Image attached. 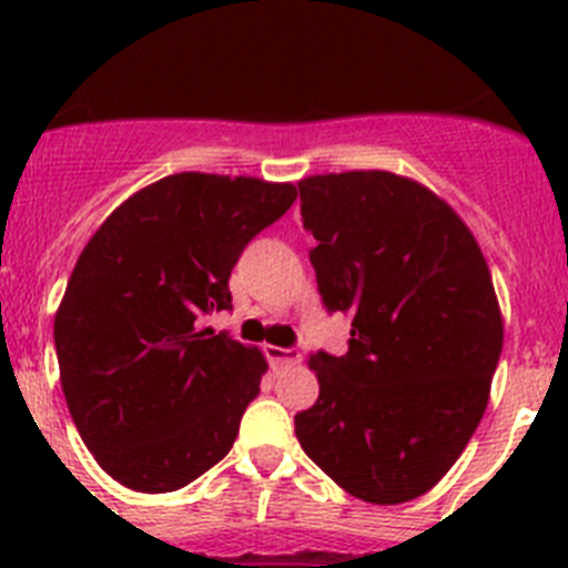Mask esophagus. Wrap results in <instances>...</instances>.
I'll use <instances>...</instances> for the list:
<instances>
[{
    "instance_id": "34e87169",
    "label": "esophagus",
    "mask_w": 568,
    "mask_h": 568,
    "mask_svg": "<svg viewBox=\"0 0 568 568\" xmlns=\"http://www.w3.org/2000/svg\"><path fill=\"white\" fill-rule=\"evenodd\" d=\"M264 355H267V361L273 366H295V364H301V353H298V349H284V346L267 344V346H264Z\"/></svg>"
}]
</instances>
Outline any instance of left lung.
<instances>
[{"instance_id":"left-lung-1","label":"left lung","mask_w":568,"mask_h":568,"mask_svg":"<svg viewBox=\"0 0 568 568\" xmlns=\"http://www.w3.org/2000/svg\"><path fill=\"white\" fill-rule=\"evenodd\" d=\"M310 261L329 313L353 318L346 355H310L318 400L295 415L301 449L366 504L433 489L489 404L504 318L464 219L389 170L298 182Z\"/></svg>"}]
</instances>
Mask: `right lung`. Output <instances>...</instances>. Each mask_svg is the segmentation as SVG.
<instances>
[{"label": "right lung", "mask_w": 568, "mask_h": 568, "mask_svg": "<svg viewBox=\"0 0 568 568\" xmlns=\"http://www.w3.org/2000/svg\"><path fill=\"white\" fill-rule=\"evenodd\" d=\"M295 202L290 182L175 173L90 235L53 321L70 418L110 478L175 491L230 453L267 361L204 327L230 273Z\"/></svg>", "instance_id": "right-lung-1"}]
</instances>
